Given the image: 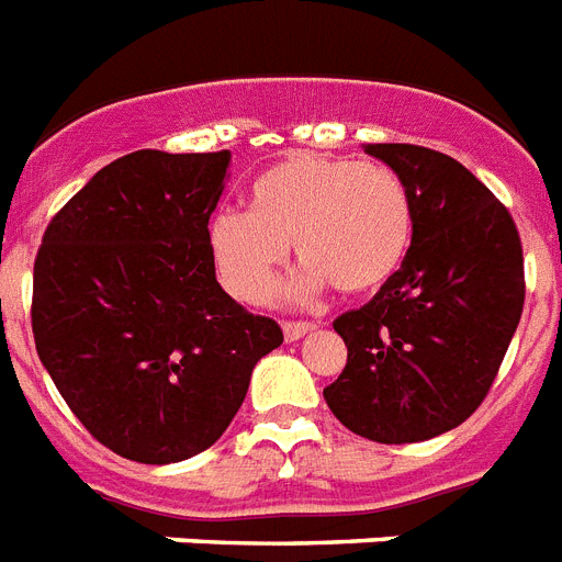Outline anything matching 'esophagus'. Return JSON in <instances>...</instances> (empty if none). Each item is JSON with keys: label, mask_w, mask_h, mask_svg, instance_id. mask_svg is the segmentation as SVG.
<instances>
[{"label": "esophagus", "mask_w": 562, "mask_h": 562, "mask_svg": "<svg viewBox=\"0 0 562 562\" xmlns=\"http://www.w3.org/2000/svg\"><path fill=\"white\" fill-rule=\"evenodd\" d=\"M310 330H315L313 322H284V338H286V341H299V338L307 336Z\"/></svg>", "instance_id": "34e87169"}]
</instances>
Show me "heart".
I'll use <instances>...</instances> for the list:
<instances>
[{
	"label": "heart",
	"mask_w": 562,
	"mask_h": 562,
	"mask_svg": "<svg viewBox=\"0 0 562 562\" xmlns=\"http://www.w3.org/2000/svg\"><path fill=\"white\" fill-rule=\"evenodd\" d=\"M414 235V201L398 171L370 160L310 151L278 160L249 187V209L217 212L209 249L221 284L244 304L261 301L295 247L301 272L292 299L382 286L405 261Z\"/></svg>",
	"instance_id": "b5f03b06"
}]
</instances>
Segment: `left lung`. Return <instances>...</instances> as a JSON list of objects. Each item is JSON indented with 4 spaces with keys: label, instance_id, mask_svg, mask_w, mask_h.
I'll list each match as a JSON object with an SVG mask.
<instances>
[{
    "label": "left lung",
    "instance_id": "left-lung-1",
    "mask_svg": "<svg viewBox=\"0 0 562 562\" xmlns=\"http://www.w3.org/2000/svg\"><path fill=\"white\" fill-rule=\"evenodd\" d=\"M414 201L405 261L364 307L338 315L347 364L324 398L353 434L382 445L434 439L482 405L526 301L512 212L453 157L370 143Z\"/></svg>",
    "mask_w": 562,
    "mask_h": 562
}]
</instances>
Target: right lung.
I'll use <instances>...</instances> for the list:
<instances>
[{
	"label": "right lung",
	"instance_id": "add662e5",
	"mask_svg": "<svg viewBox=\"0 0 562 562\" xmlns=\"http://www.w3.org/2000/svg\"><path fill=\"white\" fill-rule=\"evenodd\" d=\"M229 151L143 148L50 217L34 261L40 361L109 451L169 465L221 439L284 333L221 290L209 215Z\"/></svg>",
	"mask_w": 562,
	"mask_h": 562
}]
</instances>
